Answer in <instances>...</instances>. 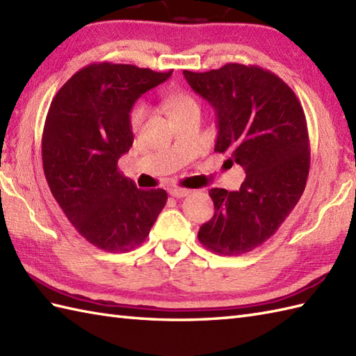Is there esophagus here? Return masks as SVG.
Here are the masks:
<instances>
[{
    "instance_id": "34e87169",
    "label": "esophagus",
    "mask_w": 356,
    "mask_h": 356,
    "mask_svg": "<svg viewBox=\"0 0 356 356\" xmlns=\"http://www.w3.org/2000/svg\"><path fill=\"white\" fill-rule=\"evenodd\" d=\"M190 190H185V188H171L170 190V195H172V197L176 199H182V197H186V195H190Z\"/></svg>"
}]
</instances>
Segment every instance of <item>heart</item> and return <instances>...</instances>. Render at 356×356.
Masks as SVG:
<instances>
[{"label":"heart","mask_w":356,"mask_h":356,"mask_svg":"<svg viewBox=\"0 0 356 356\" xmlns=\"http://www.w3.org/2000/svg\"><path fill=\"white\" fill-rule=\"evenodd\" d=\"M168 107H170V115L177 116V115H184V113H191V111H197L200 113V102L197 97L194 95L188 93V92H176L170 96L168 99ZM147 116V107L143 104H136L134 107L130 111V127L133 130H138V128L142 125L143 119Z\"/></svg>","instance_id":"obj_1"}]
</instances>
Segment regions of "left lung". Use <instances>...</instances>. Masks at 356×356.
Returning a JSON list of instances; mask_svg holds the SVG:
<instances>
[{"mask_svg": "<svg viewBox=\"0 0 356 356\" xmlns=\"http://www.w3.org/2000/svg\"><path fill=\"white\" fill-rule=\"evenodd\" d=\"M184 76L216 110L214 151L246 172L238 191H209L216 213L197 237L216 254H246L274 236L306 188L311 149L303 107L283 79L259 65L184 70Z\"/></svg>", "mask_w": 356, "mask_h": 356, "instance_id": "1", "label": "left lung"}]
</instances>
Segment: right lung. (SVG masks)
Masks as SVG:
<instances>
[{"label": "right lung", "mask_w": 356, "mask_h": 356, "mask_svg": "<svg viewBox=\"0 0 356 356\" xmlns=\"http://www.w3.org/2000/svg\"><path fill=\"white\" fill-rule=\"evenodd\" d=\"M172 70L96 63L53 97L42 131V166L53 197L82 237L107 252L140 246L163 209L165 190H139L118 170L133 145L130 111Z\"/></svg>", "instance_id": "add662e5"}]
</instances>
